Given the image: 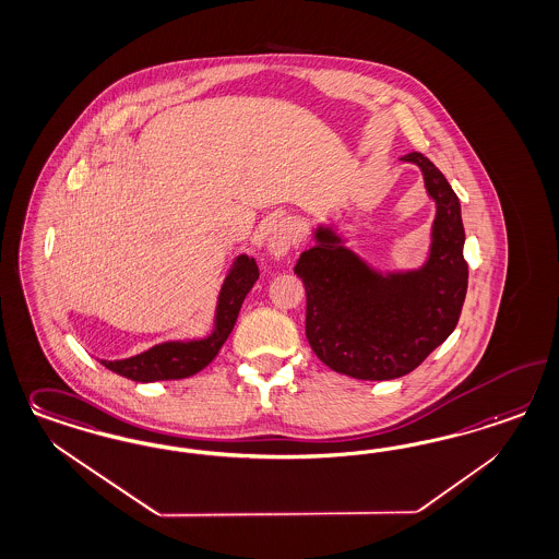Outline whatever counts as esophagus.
Wrapping results in <instances>:
<instances>
[{"mask_svg": "<svg viewBox=\"0 0 559 559\" xmlns=\"http://www.w3.org/2000/svg\"><path fill=\"white\" fill-rule=\"evenodd\" d=\"M296 238V228L289 217H280L271 224L270 236H267V251L273 257H284L288 254L292 245Z\"/></svg>", "mask_w": 559, "mask_h": 559, "instance_id": "1", "label": "esophagus"}]
</instances>
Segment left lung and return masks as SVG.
Here are the masks:
<instances>
[{"instance_id":"obj_1","label":"left lung","mask_w":559,"mask_h":559,"mask_svg":"<svg viewBox=\"0 0 559 559\" xmlns=\"http://www.w3.org/2000/svg\"><path fill=\"white\" fill-rule=\"evenodd\" d=\"M401 160L421 168L436 201L432 249L417 271L380 275L345 249L331 228L302 252L296 275L307 288V337L331 370L360 380L409 374L459 323L467 296L461 203L449 180L424 154Z\"/></svg>"}]
</instances>
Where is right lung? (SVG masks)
I'll use <instances>...</instances> for the list:
<instances>
[{
    "mask_svg": "<svg viewBox=\"0 0 559 559\" xmlns=\"http://www.w3.org/2000/svg\"><path fill=\"white\" fill-rule=\"evenodd\" d=\"M259 280V267L254 259L240 254L235 267L228 273L217 302L216 329L210 337L199 342H168L150 347L144 354H138L127 360H100V364L115 374L135 382L154 380L187 379L198 374L210 361L214 360L230 331L235 329L240 307Z\"/></svg>",
    "mask_w": 559,
    "mask_h": 559,
    "instance_id": "add662e5",
    "label": "right lung"
}]
</instances>
